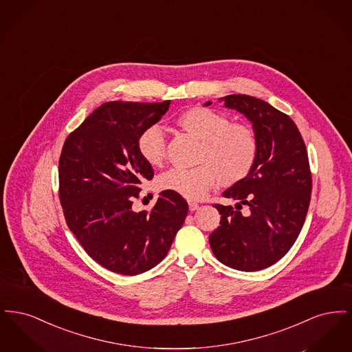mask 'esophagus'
Listing matches in <instances>:
<instances>
[{
	"label": "esophagus",
	"mask_w": 352,
	"mask_h": 352,
	"mask_svg": "<svg viewBox=\"0 0 352 352\" xmlns=\"http://www.w3.org/2000/svg\"><path fill=\"white\" fill-rule=\"evenodd\" d=\"M188 208H190V211H197L199 208V204L197 201H188Z\"/></svg>",
	"instance_id": "obj_1"
}]
</instances>
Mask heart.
Segmentation results:
<instances>
[{"label":"heart","instance_id":"heart-1","mask_svg":"<svg viewBox=\"0 0 352 352\" xmlns=\"http://www.w3.org/2000/svg\"><path fill=\"white\" fill-rule=\"evenodd\" d=\"M174 122L181 131L201 141V165L164 173L158 178L161 190L173 191L187 199H199L218 181L232 186L251 174L258 155V138L251 125L230 122L224 113L206 107L184 109ZM137 148L151 166H161L166 154L162 129L157 125L146 128L138 137Z\"/></svg>","mask_w":352,"mask_h":352}]
</instances>
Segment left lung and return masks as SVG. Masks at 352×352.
<instances>
[{
    "instance_id": "left-lung-1",
    "label": "left lung",
    "mask_w": 352,
    "mask_h": 352,
    "mask_svg": "<svg viewBox=\"0 0 352 352\" xmlns=\"http://www.w3.org/2000/svg\"><path fill=\"white\" fill-rule=\"evenodd\" d=\"M220 100L251 121L258 155L251 174L223 192L237 201L236 211L215 204L221 217L210 245L224 265L256 272L284 257L301 232L311 197L309 157L294 121L267 101L248 95ZM243 204L252 211L248 217L236 211Z\"/></svg>"
}]
</instances>
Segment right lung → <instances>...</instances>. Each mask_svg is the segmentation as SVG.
I'll list each match as a JSON object with an SVG mask.
<instances>
[{
  "instance_id": "obj_1",
  "label": "right lung",
  "mask_w": 352,
  "mask_h": 352,
  "mask_svg": "<svg viewBox=\"0 0 352 352\" xmlns=\"http://www.w3.org/2000/svg\"><path fill=\"white\" fill-rule=\"evenodd\" d=\"M162 102L109 101L68 135L59 158V198L68 228L98 264L135 276L168 254L187 217L179 194L162 191L151 212L132 204L154 171L137 141L168 112Z\"/></svg>"
}]
</instances>
